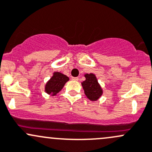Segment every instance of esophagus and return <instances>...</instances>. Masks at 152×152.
<instances>
[{
    "mask_svg": "<svg viewBox=\"0 0 152 152\" xmlns=\"http://www.w3.org/2000/svg\"><path fill=\"white\" fill-rule=\"evenodd\" d=\"M72 79H73V80H74V81H78V80H79V78H78V77H72Z\"/></svg>",
    "mask_w": 152,
    "mask_h": 152,
    "instance_id": "1",
    "label": "esophagus"
}]
</instances>
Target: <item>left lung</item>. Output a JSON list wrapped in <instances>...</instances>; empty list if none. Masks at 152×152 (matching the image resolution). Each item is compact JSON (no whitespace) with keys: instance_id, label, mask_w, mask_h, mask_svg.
Listing matches in <instances>:
<instances>
[{"instance_id":"obj_1","label":"left lung","mask_w":152,"mask_h":152,"mask_svg":"<svg viewBox=\"0 0 152 152\" xmlns=\"http://www.w3.org/2000/svg\"><path fill=\"white\" fill-rule=\"evenodd\" d=\"M86 80L81 83L84 92L90 100L95 101L101 96L103 91L99 85L96 76L92 73L85 75Z\"/></svg>"}]
</instances>
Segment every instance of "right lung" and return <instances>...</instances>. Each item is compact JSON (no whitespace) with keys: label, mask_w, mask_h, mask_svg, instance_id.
Here are the masks:
<instances>
[{"label":"right lung","mask_w":152,"mask_h":152,"mask_svg":"<svg viewBox=\"0 0 152 152\" xmlns=\"http://www.w3.org/2000/svg\"><path fill=\"white\" fill-rule=\"evenodd\" d=\"M68 80L69 78L68 76L59 72H55L54 73L53 76L46 84V92L48 94H52V95H56L63 89L65 84Z\"/></svg>","instance_id":"1"}]
</instances>
